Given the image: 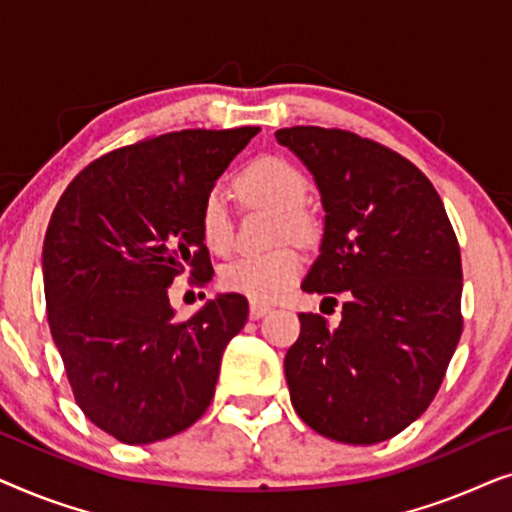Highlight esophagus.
Segmentation results:
<instances>
[{
    "mask_svg": "<svg viewBox=\"0 0 512 512\" xmlns=\"http://www.w3.org/2000/svg\"><path fill=\"white\" fill-rule=\"evenodd\" d=\"M268 312H270V305H263V303H251L249 305V317L251 319H261Z\"/></svg>",
    "mask_w": 512,
    "mask_h": 512,
    "instance_id": "obj_1",
    "label": "esophagus"
}]
</instances>
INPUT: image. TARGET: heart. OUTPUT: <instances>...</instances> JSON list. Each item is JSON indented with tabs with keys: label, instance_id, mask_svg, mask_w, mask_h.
<instances>
[{
	"label": "heart",
	"instance_id": "obj_1",
	"mask_svg": "<svg viewBox=\"0 0 512 512\" xmlns=\"http://www.w3.org/2000/svg\"><path fill=\"white\" fill-rule=\"evenodd\" d=\"M237 191L244 198L277 209L282 216V233L307 237L314 223L303 209L307 179L291 160L279 156H261L244 167L237 177ZM200 235L214 254H228L233 247V223H230L226 198L212 188L200 205ZM303 256L293 249H277L270 254L240 256L221 270V286L230 293L272 303L282 298L303 275Z\"/></svg>",
	"mask_w": 512,
	"mask_h": 512
}]
</instances>
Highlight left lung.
<instances>
[{"mask_svg":"<svg viewBox=\"0 0 512 512\" xmlns=\"http://www.w3.org/2000/svg\"><path fill=\"white\" fill-rule=\"evenodd\" d=\"M275 137L326 214L303 291L345 293L335 328L300 314L284 356L291 403L321 436L382 443L429 408L461 338L457 235L431 181L387 146L312 125Z\"/></svg>","mask_w":512,"mask_h":512,"instance_id":"obj_1","label":"left lung"}]
</instances>
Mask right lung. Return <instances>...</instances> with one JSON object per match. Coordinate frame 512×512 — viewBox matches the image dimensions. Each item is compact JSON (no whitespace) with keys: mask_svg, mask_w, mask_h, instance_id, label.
Wrapping results in <instances>:
<instances>
[{"mask_svg":"<svg viewBox=\"0 0 512 512\" xmlns=\"http://www.w3.org/2000/svg\"><path fill=\"white\" fill-rule=\"evenodd\" d=\"M261 128L181 130L123 146L74 177L48 223V326L90 422L149 445L205 415L223 349L247 324L240 293L174 319L167 289L212 279L200 205Z\"/></svg>","mask_w":512,"mask_h":512,"instance_id":"obj_1","label":"right lung"}]
</instances>
